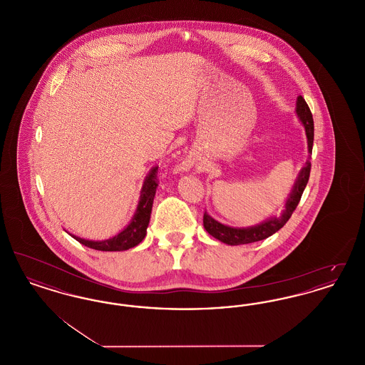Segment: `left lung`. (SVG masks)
I'll return each instance as SVG.
<instances>
[{
  "instance_id": "8db88e82",
  "label": "left lung",
  "mask_w": 365,
  "mask_h": 365,
  "mask_svg": "<svg viewBox=\"0 0 365 365\" xmlns=\"http://www.w3.org/2000/svg\"><path fill=\"white\" fill-rule=\"evenodd\" d=\"M295 112L299 118V120L305 127V133H307V138H308V150L309 153H312L313 146V133H314V127H313L312 112L309 109L308 104L305 103L304 97L299 96L297 98V108ZM309 174H311V163L307 161L305 167L301 170V173L298 175L297 180H295L294 187L290 192L289 200L284 204V210L280 216H274L267 219L265 222H262L260 225L253 227H246V228H234V227L225 226L219 222H216L215 219H212L208 213H204V227L208 231L209 234L219 240L220 242L227 243V245H245V243L257 242L262 241L268 237H271L272 234H275L282 227L287 223V220L292 217L293 212H294L301 195L307 187V183L309 180Z\"/></svg>"
}]
</instances>
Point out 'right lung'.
Instances as JSON below:
<instances>
[{
	"mask_svg": "<svg viewBox=\"0 0 365 365\" xmlns=\"http://www.w3.org/2000/svg\"><path fill=\"white\" fill-rule=\"evenodd\" d=\"M157 170H158V167H153L152 171L146 176L142 190H140V200H139L137 212H135L131 223L123 231H120L118 235H115L113 238L105 240V241H88V240H83V238H79L75 235H72V237L78 242L85 245L87 247H91L96 250H103V252L128 250V249L137 246L139 242H142V240L146 235V228L149 226L150 213H152V207H153V198H155L157 186H158Z\"/></svg>",
	"mask_w": 365,
	"mask_h": 365,
	"instance_id": "1",
	"label": "right lung"
}]
</instances>
